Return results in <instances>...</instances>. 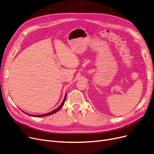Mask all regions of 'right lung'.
<instances>
[{"instance_id": "right-lung-1", "label": "right lung", "mask_w": 154, "mask_h": 154, "mask_svg": "<svg viewBox=\"0 0 154 154\" xmlns=\"http://www.w3.org/2000/svg\"><path fill=\"white\" fill-rule=\"evenodd\" d=\"M66 93L65 94V97H64V99H63V102L62 103V104L59 106V107L58 108H57V109H55V110H53V111H51V112H48V113H46V114H44V115H30V114H28V113H26V112H24V113H26V115H29V116H33V117H43V116H49V115H53V114H54V113H55V112H57V111H58L60 109L62 108V106H63V104H64V103H65V99H66Z\"/></svg>"}]
</instances>
